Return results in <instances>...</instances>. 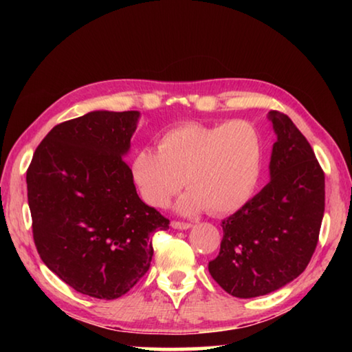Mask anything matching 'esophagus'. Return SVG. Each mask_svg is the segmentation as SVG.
Listing matches in <instances>:
<instances>
[{
	"label": "esophagus",
	"mask_w": 352,
	"mask_h": 352,
	"mask_svg": "<svg viewBox=\"0 0 352 352\" xmlns=\"http://www.w3.org/2000/svg\"><path fill=\"white\" fill-rule=\"evenodd\" d=\"M172 226H174L175 230H188L192 226V223L189 222H182V220H172Z\"/></svg>",
	"instance_id": "esophagus-1"
}]
</instances>
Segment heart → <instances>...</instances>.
Here are the masks:
<instances>
[{"label": "heart", "instance_id": "b5f03b06", "mask_svg": "<svg viewBox=\"0 0 352 352\" xmlns=\"http://www.w3.org/2000/svg\"><path fill=\"white\" fill-rule=\"evenodd\" d=\"M264 140L247 119L228 122L178 124L160 135L158 151L140 147L132 158V175L148 205L164 208L183 188L182 212L204 208L214 214L239 210L258 188Z\"/></svg>", "mask_w": 352, "mask_h": 352}]
</instances>
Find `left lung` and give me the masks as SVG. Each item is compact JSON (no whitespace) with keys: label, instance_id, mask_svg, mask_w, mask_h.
<instances>
[{"label":"left lung","instance_id":"8db88e82","mask_svg":"<svg viewBox=\"0 0 352 352\" xmlns=\"http://www.w3.org/2000/svg\"><path fill=\"white\" fill-rule=\"evenodd\" d=\"M278 140L272 180L222 222L223 237L208 269L237 298L281 289L300 276L317 248L324 214V172L309 141L281 111H270Z\"/></svg>","mask_w":352,"mask_h":352}]
</instances>
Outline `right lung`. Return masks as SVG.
<instances>
[{
  "label": "right lung",
  "mask_w": 352,
  "mask_h": 352,
  "mask_svg": "<svg viewBox=\"0 0 352 352\" xmlns=\"http://www.w3.org/2000/svg\"><path fill=\"white\" fill-rule=\"evenodd\" d=\"M138 111H91L57 124L26 172L32 236L47 269L79 294L115 300L146 275L151 234L169 219L142 201L122 162Z\"/></svg>",
  "instance_id": "right-lung-1"
}]
</instances>
